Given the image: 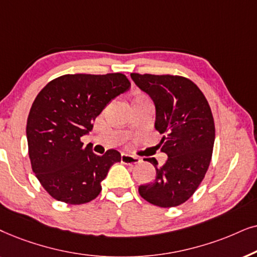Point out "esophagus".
<instances>
[{
	"instance_id": "obj_1",
	"label": "esophagus",
	"mask_w": 257,
	"mask_h": 257,
	"mask_svg": "<svg viewBox=\"0 0 257 257\" xmlns=\"http://www.w3.org/2000/svg\"><path fill=\"white\" fill-rule=\"evenodd\" d=\"M140 161L141 160H140L139 157L128 155V154H122L121 155V162L123 164H136L140 163Z\"/></svg>"
}]
</instances>
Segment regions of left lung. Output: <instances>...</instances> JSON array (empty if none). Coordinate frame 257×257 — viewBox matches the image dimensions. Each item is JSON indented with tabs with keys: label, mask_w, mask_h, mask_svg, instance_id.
<instances>
[{
	"label": "left lung",
	"mask_w": 257,
	"mask_h": 257,
	"mask_svg": "<svg viewBox=\"0 0 257 257\" xmlns=\"http://www.w3.org/2000/svg\"><path fill=\"white\" fill-rule=\"evenodd\" d=\"M135 84L155 104V128L163 138L161 152L168 159L156 169L153 182L139 187L141 196L154 206L182 204L195 193L209 167L215 141L211 109L202 91L186 77L131 74Z\"/></svg>",
	"instance_id": "left-lung-1"
}]
</instances>
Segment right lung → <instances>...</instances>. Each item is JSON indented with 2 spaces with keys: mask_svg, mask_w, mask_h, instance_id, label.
<instances>
[{
  "mask_svg": "<svg viewBox=\"0 0 257 257\" xmlns=\"http://www.w3.org/2000/svg\"><path fill=\"white\" fill-rule=\"evenodd\" d=\"M129 88L121 73L74 74L55 78L36 96L27 121L29 157L37 180L55 200L82 204L101 193V182L121 154L110 149L98 156L81 138L91 132L105 105Z\"/></svg>",
  "mask_w": 257,
  "mask_h": 257,
  "instance_id": "1",
  "label": "right lung"
}]
</instances>
